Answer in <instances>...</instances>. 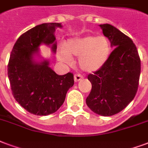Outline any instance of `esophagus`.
<instances>
[{
	"label": "esophagus",
	"instance_id": "obj_1",
	"mask_svg": "<svg viewBox=\"0 0 148 148\" xmlns=\"http://www.w3.org/2000/svg\"><path fill=\"white\" fill-rule=\"evenodd\" d=\"M82 79H83V76L81 75H79V74H75V75H74V80H75V83L81 80Z\"/></svg>",
	"mask_w": 148,
	"mask_h": 148
}]
</instances>
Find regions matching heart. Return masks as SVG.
Here are the masks:
<instances>
[{"label":"heart","mask_w":148,"mask_h":148,"mask_svg":"<svg viewBox=\"0 0 148 148\" xmlns=\"http://www.w3.org/2000/svg\"><path fill=\"white\" fill-rule=\"evenodd\" d=\"M111 45L104 36H87L74 37L66 41L65 47H61L58 57L62 61L70 64L72 57H79V65L81 69L91 73L104 65L108 59Z\"/></svg>","instance_id":"1"}]
</instances>
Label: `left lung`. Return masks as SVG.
<instances>
[{
  "label": "left lung",
  "instance_id": "left-lung-1",
  "mask_svg": "<svg viewBox=\"0 0 148 148\" xmlns=\"http://www.w3.org/2000/svg\"><path fill=\"white\" fill-rule=\"evenodd\" d=\"M115 49L101 69L89 74L92 89L86 103L94 113L111 116L123 111L135 97L140 75V59L128 36L109 24L100 25Z\"/></svg>",
  "mask_w": 148,
  "mask_h": 148
}]
</instances>
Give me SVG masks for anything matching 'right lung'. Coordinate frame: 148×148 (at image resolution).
<instances>
[{
    "label": "right lung",
    "instance_id": "1",
    "mask_svg": "<svg viewBox=\"0 0 148 148\" xmlns=\"http://www.w3.org/2000/svg\"><path fill=\"white\" fill-rule=\"evenodd\" d=\"M61 23H43L22 34L13 47L8 65L11 90L16 101L27 112L36 115L54 113L64 103L67 91L74 84L73 74L59 75L44 60L36 62L42 44L51 45L56 51L54 33Z\"/></svg>",
    "mask_w": 148,
    "mask_h": 148
}]
</instances>
